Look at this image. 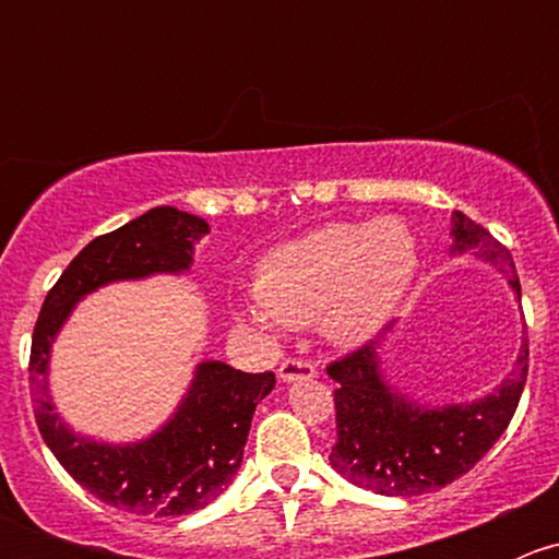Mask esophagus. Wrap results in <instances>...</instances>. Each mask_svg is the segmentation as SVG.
<instances>
[{
  "label": "esophagus",
  "mask_w": 559,
  "mask_h": 559,
  "mask_svg": "<svg viewBox=\"0 0 559 559\" xmlns=\"http://www.w3.org/2000/svg\"><path fill=\"white\" fill-rule=\"evenodd\" d=\"M316 368L306 359H286L284 365L278 368V379L284 384H292V381H300V379H313Z\"/></svg>",
  "instance_id": "34e87169"
}]
</instances>
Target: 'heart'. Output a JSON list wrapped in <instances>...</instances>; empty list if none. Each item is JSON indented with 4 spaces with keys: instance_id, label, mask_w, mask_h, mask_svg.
Wrapping results in <instances>:
<instances>
[{
    "instance_id": "heart-1",
    "label": "heart",
    "mask_w": 559,
    "mask_h": 559,
    "mask_svg": "<svg viewBox=\"0 0 559 559\" xmlns=\"http://www.w3.org/2000/svg\"><path fill=\"white\" fill-rule=\"evenodd\" d=\"M419 270L405 222H335L273 248L257 264L259 324L306 326L319 319L330 341L357 346L392 319Z\"/></svg>"
}]
</instances>
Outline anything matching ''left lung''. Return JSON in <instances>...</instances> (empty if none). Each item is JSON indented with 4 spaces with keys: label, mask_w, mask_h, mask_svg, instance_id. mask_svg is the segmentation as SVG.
<instances>
[{
    "label": "left lung",
    "mask_w": 559,
    "mask_h": 559,
    "mask_svg": "<svg viewBox=\"0 0 559 559\" xmlns=\"http://www.w3.org/2000/svg\"><path fill=\"white\" fill-rule=\"evenodd\" d=\"M452 253H473L509 278L516 300L522 297L509 248L484 227L454 211ZM389 324L376 341L326 368L335 381L337 441L330 465L346 481L389 498H414L447 487L471 471L509 427L527 381V337L509 379L473 403L427 405L386 381L379 346L392 332Z\"/></svg>",
    "instance_id": "left-lung-1"
}]
</instances>
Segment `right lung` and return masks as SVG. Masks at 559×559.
Returning <instances> with one entry per match:
<instances>
[{"instance_id": "obj_1", "label": "right lung", "mask_w": 559, "mask_h": 559, "mask_svg": "<svg viewBox=\"0 0 559 559\" xmlns=\"http://www.w3.org/2000/svg\"><path fill=\"white\" fill-rule=\"evenodd\" d=\"M211 233L205 218L178 207H151L83 248L48 292L32 335L29 381L39 436L83 489L138 516H180L205 509L233 484L257 405L273 392V373H243L207 359L183 400L156 432L134 443H103L64 425L48 392L50 346L86 295L116 281L186 273Z\"/></svg>"}]
</instances>
